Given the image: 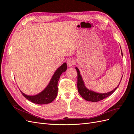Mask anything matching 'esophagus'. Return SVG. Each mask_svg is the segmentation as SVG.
<instances>
[{"label": "esophagus", "instance_id": "34e87169", "mask_svg": "<svg viewBox=\"0 0 134 134\" xmlns=\"http://www.w3.org/2000/svg\"><path fill=\"white\" fill-rule=\"evenodd\" d=\"M75 64V61L73 59H69L67 60V65L68 66H71Z\"/></svg>", "mask_w": 134, "mask_h": 134}]
</instances>
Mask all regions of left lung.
<instances>
[{
	"label": "left lung",
	"mask_w": 134,
	"mask_h": 134,
	"mask_svg": "<svg viewBox=\"0 0 134 134\" xmlns=\"http://www.w3.org/2000/svg\"><path fill=\"white\" fill-rule=\"evenodd\" d=\"M121 54H122V52H121ZM75 69L77 72H78V83H77V86H78V92L79 93V94H80V96H82L84 99H86L87 100L91 101V102H98V101H100L104 98H106L107 97L111 95L112 93L117 90V88H118L119 86H119H117L115 89H114L113 91L109 92L108 93H98L90 91L88 90V89H87L86 87H85L82 76H81L80 74L79 69L77 68H76Z\"/></svg>",
	"instance_id": "obj_1"
}]
</instances>
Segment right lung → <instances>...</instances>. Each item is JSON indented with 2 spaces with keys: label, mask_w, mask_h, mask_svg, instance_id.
Instances as JSON below:
<instances>
[{
  "label": "right lung",
  "mask_w": 134,
  "mask_h": 134,
  "mask_svg": "<svg viewBox=\"0 0 134 134\" xmlns=\"http://www.w3.org/2000/svg\"><path fill=\"white\" fill-rule=\"evenodd\" d=\"M66 69L67 65L66 63H65L55 71L47 87L39 94L34 96H30L24 94L21 91V93L26 99L34 103L43 104L51 103L57 96L58 81L61 74L63 72L65 71Z\"/></svg>",
  "instance_id": "add662e5"
}]
</instances>
